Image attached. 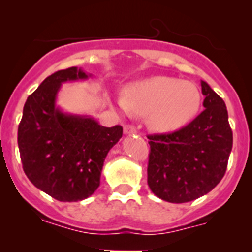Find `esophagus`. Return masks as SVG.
I'll use <instances>...</instances> for the list:
<instances>
[{"label":"esophagus","mask_w":252,"mask_h":252,"mask_svg":"<svg viewBox=\"0 0 252 252\" xmlns=\"http://www.w3.org/2000/svg\"><path fill=\"white\" fill-rule=\"evenodd\" d=\"M123 131L126 135H133V134H136V129L134 128L133 126H124Z\"/></svg>","instance_id":"esophagus-1"}]
</instances>
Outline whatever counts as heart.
Here are the masks:
<instances>
[{"label":"heart","mask_w":252,"mask_h":252,"mask_svg":"<svg viewBox=\"0 0 252 252\" xmlns=\"http://www.w3.org/2000/svg\"><path fill=\"white\" fill-rule=\"evenodd\" d=\"M202 97L191 81L155 75L134 81L124 89L117 105L123 112L146 117L147 126L158 134L178 131L199 113Z\"/></svg>","instance_id":"heart-1"}]
</instances>
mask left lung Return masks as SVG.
<instances>
[{
  "mask_svg": "<svg viewBox=\"0 0 252 252\" xmlns=\"http://www.w3.org/2000/svg\"><path fill=\"white\" fill-rule=\"evenodd\" d=\"M204 107L191 123L171 134L149 135L147 184L172 204L196 200L222 180L233 147L225 103L201 81Z\"/></svg>",
  "mask_w": 252,
  "mask_h": 252,
  "instance_id": "1",
  "label": "left lung"
}]
</instances>
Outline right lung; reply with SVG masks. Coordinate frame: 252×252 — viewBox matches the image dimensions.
<instances>
[{
	"label": "right lung",
	"instance_id": "obj_1",
	"mask_svg": "<svg viewBox=\"0 0 252 252\" xmlns=\"http://www.w3.org/2000/svg\"><path fill=\"white\" fill-rule=\"evenodd\" d=\"M89 77L78 67L51 74L27 98L18 126L24 173L58 201H81L96 191L106 156L123 134L121 126L106 128L91 116L57 106L63 83Z\"/></svg>",
	"mask_w": 252,
	"mask_h": 252
}]
</instances>
